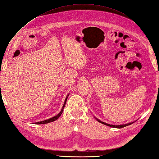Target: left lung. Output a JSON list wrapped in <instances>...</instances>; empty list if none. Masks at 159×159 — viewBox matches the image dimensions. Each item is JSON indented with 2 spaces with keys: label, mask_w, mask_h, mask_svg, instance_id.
Masks as SVG:
<instances>
[{
  "label": "left lung",
  "mask_w": 159,
  "mask_h": 159,
  "mask_svg": "<svg viewBox=\"0 0 159 159\" xmlns=\"http://www.w3.org/2000/svg\"><path fill=\"white\" fill-rule=\"evenodd\" d=\"M97 120H98V122H99L102 123V124L105 125H107V126H111V127H114V128H119V129L123 128V127H125V126H128V125H131V124H133V122H131V123H129V124L122 125H109V124H107V123H105V122H101V121H100V120H98V119H97Z\"/></svg>",
  "instance_id": "1"
}]
</instances>
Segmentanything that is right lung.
Wrapping results in <instances>:
<instances>
[{"label": "right lung", "instance_id": "obj_1", "mask_svg": "<svg viewBox=\"0 0 159 159\" xmlns=\"http://www.w3.org/2000/svg\"><path fill=\"white\" fill-rule=\"evenodd\" d=\"M68 96H69V94L67 95V97H66V98L65 101V103H64V105H63V107H62V110L61 111V112H60L58 115H56V116H54V117L48 119V120H44V121H41V122H34V124H35V125H42V124H47V123H50V122H51L55 121L56 120L58 119V118L60 117V116H61L62 113L63 112V109H64V107H65V104H66V99H67V97H68Z\"/></svg>", "mask_w": 159, "mask_h": 159}]
</instances>
